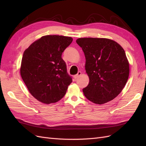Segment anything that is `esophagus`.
Returning a JSON list of instances; mask_svg holds the SVG:
<instances>
[{
	"label": "esophagus",
	"instance_id": "1",
	"mask_svg": "<svg viewBox=\"0 0 146 146\" xmlns=\"http://www.w3.org/2000/svg\"><path fill=\"white\" fill-rule=\"evenodd\" d=\"M81 74H82L81 72H78L77 74H76V75H75V76H74V78L75 79H77V78H78L79 77H80V76H81Z\"/></svg>",
	"mask_w": 146,
	"mask_h": 146
}]
</instances>
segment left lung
<instances>
[{
    "label": "left lung",
    "mask_w": 146,
    "mask_h": 146,
    "mask_svg": "<svg viewBox=\"0 0 146 146\" xmlns=\"http://www.w3.org/2000/svg\"><path fill=\"white\" fill-rule=\"evenodd\" d=\"M86 58L85 69L90 78L83 89L92 102L104 104L117 97L124 88L129 76V63L123 48L107 38H78Z\"/></svg>",
    "instance_id": "obj_1"
}]
</instances>
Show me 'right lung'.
Returning <instances> with one entry per match:
<instances>
[{
    "label": "right lung",
    "mask_w": 146,
    "mask_h": 146,
    "mask_svg": "<svg viewBox=\"0 0 146 146\" xmlns=\"http://www.w3.org/2000/svg\"><path fill=\"white\" fill-rule=\"evenodd\" d=\"M72 40L71 37L46 35L24 52L21 77L30 94L42 103H55L62 99L72 82L61 57Z\"/></svg>",
    "instance_id": "obj_1"
}]
</instances>
